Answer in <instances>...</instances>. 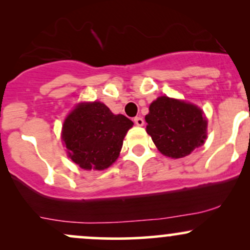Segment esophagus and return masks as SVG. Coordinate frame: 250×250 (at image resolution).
Masks as SVG:
<instances>
[{"mask_svg":"<svg viewBox=\"0 0 250 250\" xmlns=\"http://www.w3.org/2000/svg\"><path fill=\"white\" fill-rule=\"evenodd\" d=\"M134 122H135V125H140V127H141V125H145V120H143L142 117H140V116L134 117Z\"/></svg>","mask_w":250,"mask_h":250,"instance_id":"esophagus-1","label":"esophagus"}]
</instances>
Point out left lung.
I'll list each match as a JSON object with an SVG mask.
<instances>
[{"label":"left lung","mask_w":250,"mask_h":250,"mask_svg":"<svg viewBox=\"0 0 250 250\" xmlns=\"http://www.w3.org/2000/svg\"><path fill=\"white\" fill-rule=\"evenodd\" d=\"M147 133L157 149L173 159L187 156L207 139V120L196 105L161 96L146 115Z\"/></svg>","instance_id":"8db88e82"}]
</instances>
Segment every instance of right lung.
I'll list each match as a JSON object with an SVG mask.
<instances>
[{
  "mask_svg": "<svg viewBox=\"0 0 250 250\" xmlns=\"http://www.w3.org/2000/svg\"><path fill=\"white\" fill-rule=\"evenodd\" d=\"M133 125L125 115H114L101 102L81 103L63 123L62 140L76 165L103 170L116 161Z\"/></svg>",
  "mask_w": 250,
  "mask_h": 250,
  "instance_id": "add662e5",
  "label": "right lung"
}]
</instances>
